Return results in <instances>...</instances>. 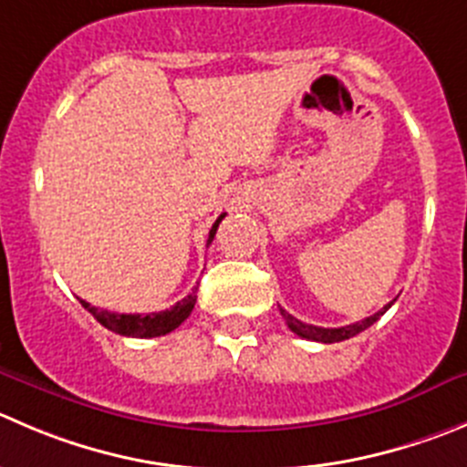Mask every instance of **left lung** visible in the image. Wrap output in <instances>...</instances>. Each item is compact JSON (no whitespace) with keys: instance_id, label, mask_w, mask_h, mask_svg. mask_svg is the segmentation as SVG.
<instances>
[{"instance_id":"obj_1","label":"left lung","mask_w":467,"mask_h":467,"mask_svg":"<svg viewBox=\"0 0 467 467\" xmlns=\"http://www.w3.org/2000/svg\"><path fill=\"white\" fill-rule=\"evenodd\" d=\"M392 307V303L385 305L380 312H376L374 317H367L364 321H358V323H350V326H341V327H321V326H309V323H303L297 321L296 317H291V314L286 312V309L279 307V312H282L284 321H286V326L291 327L293 332H296L297 337H303V339H312V341H321V344H335V341H344V339H350V337L359 335L362 330H367L369 326H374L376 321H379L380 317H383L388 309Z\"/></svg>"}]
</instances>
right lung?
Listing matches in <instances>:
<instances>
[{
	"label": "right lung",
	"mask_w": 467,
	"mask_h": 467,
	"mask_svg": "<svg viewBox=\"0 0 467 467\" xmlns=\"http://www.w3.org/2000/svg\"><path fill=\"white\" fill-rule=\"evenodd\" d=\"M220 215L213 224L211 234H208V243H213L215 238V231L222 222ZM84 309L93 314L100 326H105L108 330L117 332V335H126V337H160L167 335V332L176 330L185 318L192 314L194 303H197V288H192L190 296H185L183 300L174 305L171 309H164V312H153V314H117V312H108V309H98L93 305H88L87 300H79Z\"/></svg>",
	"instance_id": "add662e5"
}]
</instances>
